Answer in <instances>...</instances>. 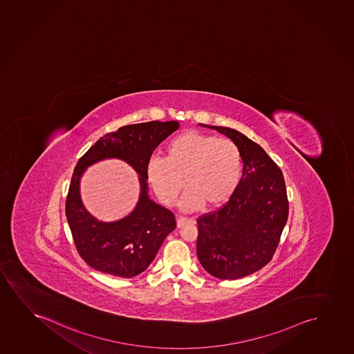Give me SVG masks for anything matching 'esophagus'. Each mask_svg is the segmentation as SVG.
Wrapping results in <instances>:
<instances>
[{
    "instance_id": "esophagus-1",
    "label": "esophagus",
    "mask_w": 354,
    "mask_h": 354,
    "mask_svg": "<svg viewBox=\"0 0 354 354\" xmlns=\"http://www.w3.org/2000/svg\"><path fill=\"white\" fill-rule=\"evenodd\" d=\"M194 221H191V219H186V218H178V221H176V226L178 227H184L185 225H187V224H192Z\"/></svg>"
}]
</instances>
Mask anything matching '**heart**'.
I'll use <instances>...</instances> for the list:
<instances>
[{
    "mask_svg": "<svg viewBox=\"0 0 354 354\" xmlns=\"http://www.w3.org/2000/svg\"><path fill=\"white\" fill-rule=\"evenodd\" d=\"M242 153L227 138L185 131L171 138L164 159H149L146 175L164 205H173L185 186L181 208L185 212L219 208L235 194L241 183Z\"/></svg>",
    "mask_w": 354,
    "mask_h": 354,
    "instance_id": "b5f03b06",
    "label": "heart"
}]
</instances>
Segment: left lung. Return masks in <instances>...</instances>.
<instances>
[{
  "label": "left lung",
  "mask_w": 354,
  "mask_h": 354,
  "mask_svg": "<svg viewBox=\"0 0 354 354\" xmlns=\"http://www.w3.org/2000/svg\"><path fill=\"white\" fill-rule=\"evenodd\" d=\"M216 130L241 151V183L223 208L197 221V257L212 277L235 280L251 275L272 261L288 218L286 185L281 170L259 145L235 129Z\"/></svg>",
  "instance_id": "1"
}]
</instances>
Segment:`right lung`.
<instances>
[{
	"mask_svg": "<svg viewBox=\"0 0 354 354\" xmlns=\"http://www.w3.org/2000/svg\"><path fill=\"white\" fill-rule=\"evenodd\" d=\"M179 127L175 120L127 125L104 135L79 159L68 191L66 216L77 252L90 267L113 277H136L149 267L164 239L174 230V214L149 198L146 167L157 146ZM104 158H120L139 175L138 203L118 221H98L80 196L84 170Z\"/></svg>",
	"mask_w": 354,
	"mask_h": 354,
	"instance_id": "add662e5",
	"label": "right lung"
}]
</instances>
